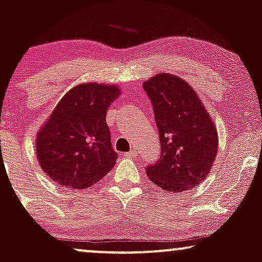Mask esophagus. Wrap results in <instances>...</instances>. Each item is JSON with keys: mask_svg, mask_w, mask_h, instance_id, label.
I'll return each instance as SVG.
<instances>
[{"mask_svg": "<svg viewBox=\"0 0 262 262\" xmlns=\"http://www.w3.org/2000/svg\"><path fill=\"white\" fill-rule=\"evenodd\" d=\"M125 156V158H129V159H133V158H135V156H137V151H135L134 149H132L130 151H128V152H124V154H123Z\"/></svg>", "mask_w": 262, "mask_h": 262, "instance_id": "obj_1", "label": "esophagus"}]
</instances>
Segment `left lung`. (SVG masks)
<instances>
[{"label": "left lung", "mask_w": 262, "mask_h": 262, "mask_svg": "<svg viewBox=\"0 0 262 262\" xmlns=\"http://www.w3.org/2000/svg\"><path fill=\"white\" fill-rule=\"evenodd\" d=\"M154 111L161 155L146 175L169 192H182L208 176L217 156L218 134L197 93L167 73L143 85Z\"/></svg>", "instance_id": "8db88e82"}]
</instances>
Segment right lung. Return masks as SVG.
I'll return each mask as SVG.
<instances>
[{"label": "right lung", "mask_w": 262, "mask_h": 262, "mask_svg": "<svg viewBox=\"0 0 262 262\" xmlns=\"http://www.w3.org/2000/svg\"><path fill=\"white\" fill-rule=\"evenodd\" d=\"M119 89L102 83H82L71 89L56 104L39 130V165L62 187L82 189L95 185L114 166L106 114Z\"/></svg>", "instance_id": "obj_1"}]
</instances>
